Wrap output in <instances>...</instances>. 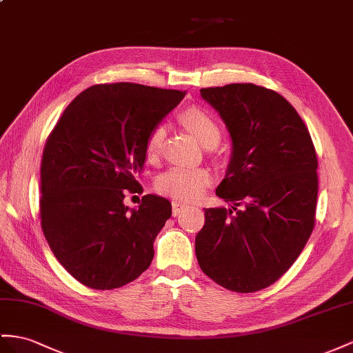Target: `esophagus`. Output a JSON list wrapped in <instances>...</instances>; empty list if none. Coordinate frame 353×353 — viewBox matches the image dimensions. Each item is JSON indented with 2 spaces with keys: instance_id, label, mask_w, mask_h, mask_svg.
<instances>
[{
  "instance_id": "obj_1",
  "label": "esophagus",
  "mask_w": 353,
  "mask_h": 353,
  "mask_svg": "<svg viewBox=\"0 0 353 353\" xmlns=\"http://www.w3.org/2000/svg\"><path fill=\"white\" fill-rule=\"evenodd\" d=\"M186 204H182L179 201H173V216H179L180 213H182L185 209H186Z\"/></svg>"
}]
</instances>
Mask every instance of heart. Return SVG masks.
<instances>
[{
    "label": "heart",
    "mask_w": 353,
    "mask_h": 353,
    "mask_svg": "<svg viewBox=\"0 0 353 353\" xmlns=\"http://www.w3.org/2000/svg\"><path fill=\"white\" fill-rule=\"evenodd\" d=\"M182 119L203 146H207L209 143H219L221 130L209 112L200 107H191L183 113ZM164 139L165 126H155L144 144L148 159L153 161L159 157ZM209 182L210 174L204 168L171 167L157 177L155 186L161 194L177 198V200H194L204 191Z\"/></svg>",
    "instance_id": "1"
}]
</instances>
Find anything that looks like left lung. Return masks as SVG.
<instances>
[{
    "label": "left lung",
    "instance_id": "left-lung-1",
    "mask_svg": "<svg viewBox=\"0 0 353 353\" xmlns=\"http://www.w3.org/2000/svg\"><path fill=\"white\" fill-rule=\"evenodd\" d=\"M230 132L227 174L205 209L195 254L203 273L234 292L274 283L314 227L318 158L300 114L274 90L252 83L200 89Z\"/></svg>",
    "mask_w": 353,
    "mask_h": 353
}]
</instances>
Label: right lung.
Returning <instances> with one entry per match:
<instances>
[{"instance_id":"add662e5","label":"right lung","mask_w":353,"mask_h":353,"mask_svg":"<svg viewBox=\"0 0 353 353\" xmlns=\"http://www.w3.org/2000/svg\"><path fill=\"white\" fill-rule=\"evenodd\" d=\"M185 94L126 82L90 86L50 132L40 168L41 228L85 286L121 288L149 268L171 203L148 194L130 209L123 198L139 191L148 135Z\"/></svg>"}]
</instances>
